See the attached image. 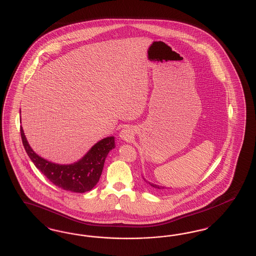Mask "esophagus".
<instances>
[{
	"instance_id": "34e87169",
	"label": "esophagus",
	"mask_w": 256,
	"mask_h": 256,
	"mask_svg": "<svg viewBox=\"0 0 256 256\" xmlns=\"http://www.w3.org/2000/svg\"><path fill=\"white\" fill-rule=\"evenodd\" d=\"M119 137L124 142L132 141L134 138V132L132 126H124L123 130L119 133Z\"/></svg>"
}]
</instances>
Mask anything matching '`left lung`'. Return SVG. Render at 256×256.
Here are the masks:
<instances>
[{"label": "left lung", "instance_id": "left-lung-1", "mask_svg": "<svg viewBox=\"0 0 256 256\" xmlns=\"http://www.w3.org/2000/svg\"><path fill=\"white\" fill-rule=\"evenodd\" d=\"M142 178H144V180L148 184V186H151L152 188H154L155 190H158V191H160V192H162V191H164L166 189H168V187H164V186H158V184H152V182H148V180H146L144 176H142Z\"/></svg>", "mask_w": 256, "mask_h": 256}]
</instances>
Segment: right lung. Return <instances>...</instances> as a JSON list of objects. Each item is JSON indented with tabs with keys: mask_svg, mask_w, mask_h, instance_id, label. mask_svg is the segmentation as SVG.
<instances>
[{
	"mask_svg": "<svg viewBox=\"0 0 256 256\" xmlns=\"http://www.w3.org/2000/svg\"><path fill=\"white\" fill-rule=\"evenodd\" d=\"M22 140L27 155L38 168L54 186L74 193H85L96 186L108 152L115 148L114 137L110 136L97 142L78 162L58 164L40 157L30 144L20 126Z\"/></svg>",
	"mask_w": 256,
	"mask_h": 256,
	"instance_id": "1",
	"label": "right lung"
}]
</instances>
